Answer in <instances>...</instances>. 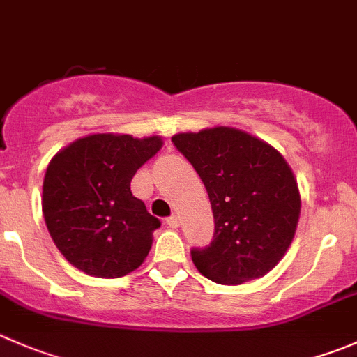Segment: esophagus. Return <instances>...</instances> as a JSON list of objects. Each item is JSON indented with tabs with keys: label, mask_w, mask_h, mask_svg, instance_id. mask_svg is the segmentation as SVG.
<instances>
[{
	"label": "esophagus",
	"mask_w": 357,
	"mask_h": 357,
	"mask_svg": "<svg viewBox=\"0 0 357 357\" xmlns=\"http://www.w3.org/2000/svg\"><path fill=\"white\" fill-rule=\"evenodd\" d=\"M167 225L171 228H178L179 227V218L176 214H172L171 218H167Z\"/></svg>",
	"instance_id": "esophagus-1"
}]
</instances>
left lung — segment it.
Instances as JSON below:
<instances>
[{"mask_svg":"<svg viewBox=\"0 0 357 357\" xmlns=\"http://www.w3.org/2000/svg\"><path fill=\"white\" fill-rule=\"evenodd\" d=\"M172 143L200 176L213 207V242L192 249L197 271L227 286L268 274L291 245L302 209L284 157L263 139L223 126L174 134Z\"/></svg>","mask_w":357,"mask_h":357,"instance_id":"left-lung-1","label":"left lung"}]
</instances>
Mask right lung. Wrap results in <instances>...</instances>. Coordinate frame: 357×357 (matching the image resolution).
<instances>
[{"label":"right lung","mask_w":357,"mask_h":357,"mask_svg":"<svg viewBox=\"0 0 357 357\" xmlns=\"http://www.w3.org/2000/svg\"><path fill=\"white\" fill-rule=\"evenodd\" d=\"M160 136L91 134L62 148L43 179L45 223L66 259L92 278L115 279L144 261L160 221L130 192Z\"/></svg>","instance_id":"right-lung-1"}]
</instances>
